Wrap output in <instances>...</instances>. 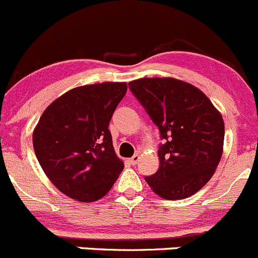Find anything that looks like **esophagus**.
I'll list each match as a JSON object with an SVG mask.
<instances>
[{
	"label": "esophagus",
	"instance_id": "34e87169",
	"mask_svg": "<svg viewBox=\"0 0 258 258\" xmlns=\"http://www.w3.org/2000/svg\"><path fill=\"white\" fill-rule=\"evenodd\" d=\"M139 160H140V156H139V155H138V154H135L134 156H133L132 159L129 160V162L132 163V165H137V163L139 162Z\"/></svg>",
	"mask_w": 258,
	"mask_h": 258
}]
</instances>
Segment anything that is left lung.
Returning a JSON list of instances; mask_svg holds the SVG:
<instances>
[{"instance_id":"left-lung-1","label":"left lung","mask_w":258,"mask_h":258,"mask_svg":"<svg viewBox=\"0 0 258 258\" xmlns=\"http://www.w3.org/2000/svg\"><path fill=\"white\" fill-rule=\"evenodd\" d=\"M129 88L159 128L160 167L145 181L165 199L187 198L215 172L224 144V121L202 91L170 77L140 79Z\"/></svg>"}]
</instances>
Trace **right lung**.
<instances>
[{
  "instance_id": "add662e5",
  "label": "right lung",
  "mask_w": 258,
  "mask_h": 258,
  "mask_svg": "<svg viewBox=\"0 0 258 258\" xmlns=\"http://www.w3.org/2000/svg\"><path fill=\"white\" fill-rule=\"evenodd\" d=\"M125 93V82L81 86L55 99L40 117L33 133L35 156L63 195L95 202L117 181L124 165L108 125Z\"/></svg>"
}]
</instances>
